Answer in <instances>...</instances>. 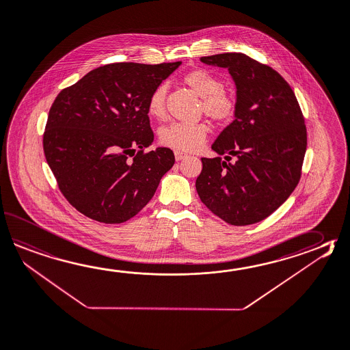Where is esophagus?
I'll return each mask as SVG.
<instances>
[{
	"instance_id": "34e87169",
	"label": "esophagus",
	"mask_w": 350,
	"mask_h": 350,
	"mask_svg": "<svg viewBox=\"0 0 350 350\" xmlns=\"http://www.w3.org/2000/svg\"><path fill=\"white\" fill-rule=\"evenodd\" d=\"M174 157H176V161H182V159H185L187 157L186 153H183V152H179V150H174Z\"/></svg>"
}]
</instances>
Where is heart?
<instances>
[{
	"label": "heart",
	"mask_w": 350,
	"mask_h": 350,
	"mask_svg": "<svg viewBox=\"0 0 350 350\" xmlns=\"http://www.w3.org/2000/svg\"><path fill=\"white\" fill-rule=\"evenodd\" d=\"M183 82L200 96V109L214 121H227L236 112V100L223 90L221 81L213 73L197 68L188 72ZM165 86L159 85L150 93L147 112L152 118H163L165 109ZM209 127L204 122L185 123L173 122L159 131V142L173 150L193 152L200 148L208 136Z\"/></svg>",
	"instance_id": "1"
}]
</instances>
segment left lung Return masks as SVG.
<instances>
[{
    "instance_id": "left-lung-1",
    "label": "left lung",
    "mask_w": 350,
    "mask_h": 350,
    "mask_svg": "<svg viewBox=\"0 0 350 350\" xmlns=\"http://www.w3.org/2000/svg\"><path fill=\"white\" fill-rule=\"evenodd\" d=\"M200 61L228 68L237 102L236 120L212 144L219 157L202 158L196 188L223 221L254 224L278 209L299 182L307 150L304 117L288 82L269 66L236 52Z\"/></svg>"
}]
</instances>
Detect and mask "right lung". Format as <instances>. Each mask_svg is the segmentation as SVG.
Returning <instances> with one entry per match:
<instances>
[{
  "label": "right lung",
  "mask_w": 350,
  "mask_h": 350,
  "mask_svg": "<svg viewBox=\"0 0 350 350\" xmlns=\"http://www.w3.org/2000/svg\"><path fill=\"white\" fill-rule=\"evenodd\" d=\"M178 62H120L88 72L58 93L43 133V152L68 203L93 221L135 217L174 164L153 142L147 102Z\"/></svg>",
  "instance_id": "right-lung-1"
}]
</instances>
